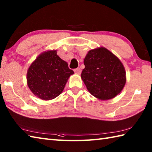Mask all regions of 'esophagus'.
I'll use <instances>...</instances> for the list:
<instances>
[{
  "instance_id": "obj_1",
  "label": "esophagus",
  "mask_w": 152,
  "mask_h": 152,
  "mask_svg": "<svg viewBox=\"0 0 152 152\" xmlns=\"http://www.w3.org/2000/svg\"><path fill=\"white\" fill-rule=\"evenodd\" d=\"M74 72H75L77 74H81V69H80V68H77V69H74Z\"/></svg>"
}]
</instances>
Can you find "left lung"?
I'll use <instances>...</instances> for the list:
<instances>
[{"instance_id":"obj_1","label":"left lung","mask_w":152,"mask_h":152,"mask_svg":"<svg viewBox=\"0 0 152 152\" xmlns=\"http://www.w3.org/2000/svg\"><path fill=\"white\" fill-rule=\"evenodd\" d=\"M81 78L92 95L102 100L115 97L124 89L126 72L122 63L104 47L88 51Z\"/></svg>"}]
</instances>
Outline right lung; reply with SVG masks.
I'll use <instances>...</instances> for the list:
<instances>
[{"mask_svg": "<svg viewBox=\"0 0 152 152\" xmlns=\"http://www.w3.org/2000/svg\"><path fill=\"white\" fill-rule=\"evenodd\" d=\"M74 74L68 64L57 55L56 50L44 51L28 68V87L42 100H51L63 92L69 77Z\"/></svg>", "mask_w": 152, "mask_h": 152, "instance_id": "right-lung-1", "label": "right lung"}]
</instances>
